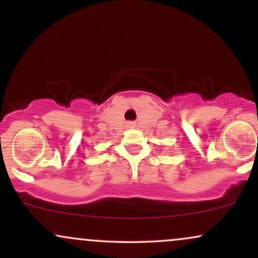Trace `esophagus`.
<instances>
[{
	"instance_id": "obj_1",
	"label": "esophagus",
	"mask_w": 258,
	"mask_h": 258,
	"mask_svg": "<svg viewBox=\"0 0 258 258\" xmlns=\"http://www.w3.org/2000/svg\"><path fill=\"white\" fill-rule=\"evenodd\" d=\"M128 126L129 128H133V126H134V123H128Z\"/></svg>"
}]
</instances>
